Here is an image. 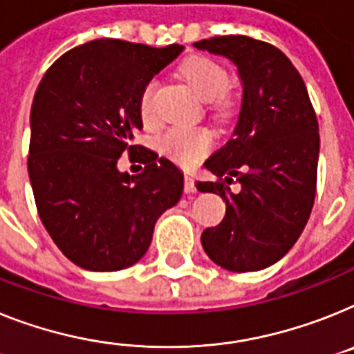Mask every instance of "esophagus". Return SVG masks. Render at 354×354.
<instances>
[{"label":"esophagus","instance_id":"1","mask_svg":"<svg viewBox=\"0 0 354 354\" xmlns=\"http://www.w3.org/2000/svg\"><path fill=\"white\" fill-rule=\"evenodd\" d=\"M185 194H194L196 192V185H194V178L191 176V174H187L185 176Z\"/></svg>","mask_w":354,"mask_h":354}]
</instances>
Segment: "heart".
<instances>
[{"label": "heart", "mask_w": 354, "mask_h": 354, "mask_svg": "<svg viewBox=\"0 0 354 354\" xmlns=\"http://www.w3.org/2000/svg\"><path fill=\"white\" fill-rule=\"evenodd\" d=\"M182 77L191 86L203 102H214L219 111L227 109L225 91L228 88V73L218 62L207 57H191L183 62ZM156 90V82H149L145 86L140 99V111L144 120L153 118V95ZM160 149L167 154L174 162L183 165H192L200 158H203L210 149L212 138L203 129H191V127H171L160 138Z\"/></svg>", "instance_id": "b5f03b06"}]
</instances>
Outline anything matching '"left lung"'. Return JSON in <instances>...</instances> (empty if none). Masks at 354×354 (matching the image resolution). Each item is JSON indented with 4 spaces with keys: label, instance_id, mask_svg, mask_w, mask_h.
Wrapping results in <instances>:
<instances>
[{
    "label": "left lung",
    "instance_id": "8db88e82",
    "mask_svg": "<svg viewBox=\"0 0 354 354\" xmlns=\"http://www.w3.org/2000/svg\"><path fill=\"white\" fill-rule=\"evenodd\" d=\"M194 48L234 64L243 88L230 140L203 163L225 182H196L198 191L219 194L227 205L218 227L203 230L201 245L228 272H257L283 259L310 218L319 122L301 73L272 44L225 35ZM232 177L242 185L237 193L227 187Z\"/></svg>",
    "mask_w": 354,
    "mask_h": 354
}]
</instances>
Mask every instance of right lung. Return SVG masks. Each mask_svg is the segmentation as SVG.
<instances>
[{"label":"right lung","mask_w":354,"mask_h":354,"mask_svg":"<svg viewBox=\"0 0 354 354\" xmlns=\"http://www.w3.org/2000/svg\"><path fill=\"white\" fill-rule=\"evenodd\" d=\"M183 46L95 39L53 62L30 109L28 176L37 212L59 250L90 272L138 263L154 223L180 201L183 172L145 149L140 174L118 158L140 131L145 86Z\"/></svg>","instance_id":"1"}]
</instances>
